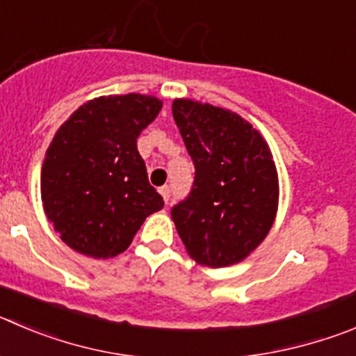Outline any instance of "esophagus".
Segmentation results:
<instances>
[{
    "label": "esophagus",
    "instance_id": "34e87169",
    "mask_svg": "<svg viewBox=\"0 0 356 356\" xmlns=\"http://www.w3.org/2000/svg\"><path fill=\"white\" fill-rule=\"evenodd\" d=\"M159 195H161L163 200L168 204V200H170V186H161V188H159Z\"/></svg>",
    "mask_w": 356,
    "mask_h": 356
}]
</instances>
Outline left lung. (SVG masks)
Returning a JSON list of instances; mask_svg holds the SVG:
<instances>
[{"label": "left lung", "mask_w": 356, "mask_h": 356, "mask_svg": "<svg viewBox=\"0 0 356 356\" xmlns=\"http://www.w3.org/2000/svg\"><path fill=\"white\" fill-rule=\"evenodd\" d=\"M172 114L195 165L193 188L172 207L179 237L200 265L238 264L274 225L279 181L270 149L227 108L179 98Z\"/></svg>", "instance_id": "obj_1"}]
</instances>
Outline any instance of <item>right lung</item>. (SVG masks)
<instances>
[{
  "label": "right lung",
  "mask_w": 356,
  "mask_h": 356,
  "mask_svg": "<svg viewBox=\"0 0 356 356\" xmlns=\"http://www.w3.org/2000/svg\"><path fill=\"white\" fill-rule=\"evenodd\" d=\"M156 96L111 95L81 105L56 131L42 167V204L61 241L91 258L128 249L163 207L137 138L161 111Z\"/></svg>",
  "instance_id": "right-lung-1"
}]
</instances>
